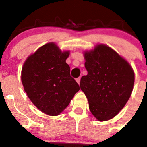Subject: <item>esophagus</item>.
<instances>
[{"instance_id": "esophagus-1", "label": "esophagus", "mask_w": 147, "mask_h": 147, "mask_svg": "<svg viewBox=\"0 0 147 147\" xmlns=\"http://www.w3.org/2000/svg\"><path fill=\"white\" fill-rule=\"evenodd\" d=\"M76 81L77 83H78V84H80V78H78L76 79Z\"/></svg>"}]
</instances>
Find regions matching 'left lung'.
Masks as SVG:
<instances>
[{
  "label": "left lung",
  "instance_id": "left-lung-1",
  "mask_svg": "<svg viewBox=\"0 0 147 147\" xmlns=\"http://www.w3.org/2000/svg\"><path fill=\"white\" fill-rule=\"evenodd\" d=\"M88 74L80 79V89L88 99L91 113L100 121L111 119L131 96L135 82L132 66L105 44L83 52Z\"/></svg>",
  "mask_w": 147,
  "mask_h": 147
}]
</instances>
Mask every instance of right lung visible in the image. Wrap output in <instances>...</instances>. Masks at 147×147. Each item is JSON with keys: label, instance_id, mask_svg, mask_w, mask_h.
Listing matches in <instances>:
<instances>
[{"label": "right lung", "instance_id": "add662e5", "mask_svg": "<svg viewBox=\"0 0 147 147\" xmlns=\"http://www.w3.org/2000/svg\"><path fill=\"white\" fill-rule=\"evenodd\" d=\"M69 53L55 42H49L29 55L22 65L25 92L33 104L49 116L60 114L80 90L66 63Z\"/></svg>", "mask_w": 147, "mask_h": 147}]
</instances>
